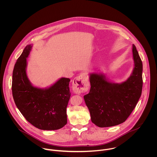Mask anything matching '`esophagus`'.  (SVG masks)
<instances>
[{"label":"esophagus","mask_w":157,"mask_h":157,"mask_svg":"<svg viewBox=\"0 0 157 157\" xmlns=\"http://www.w3.org/2000/svg\"><path fill=\"white\" fill-rule=\"evenodd\" d=\"M89 88V80L85 74H81L76 77L72 82V90L74 93L80 94L87 91Z\"/></svg>","instance_id":"1"}]
</instances>
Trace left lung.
I'll use <instances>...</instances> for the list:
<instances>
[{
  "label": "left lung",
  "instance_id": "left-lung-1",
  "mask_svg": "<svg viewBox=\"0 0 157 157\" xmlns=\"http://www.w3.org/2000/svg\"><path fill=\"white\" fill-rule=\"evenodd\" d=\"M132 72L128 79L113 83L100 72L90 74V89L84 95L92 122L100 128L111 127L124 122L134 109L143 87V63L134 45Z\"/></svg>",
  "mask_w": 157,
  "mask_h": 157
}]
</instances>
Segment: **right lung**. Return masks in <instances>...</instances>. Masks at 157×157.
<instances>
[{
  "label": "right lung",
  "mask_w": 157,
  "mask_h": 157,
  "mask_svg": "<svg viewBox=\"0 0 157 157\" xmlns=\"http://www.w3.org/2000/svg\"><path fill=\"white\" fill-rule=\"evenodd\" d=\"M32 46L28 45L25 48L14 65L12 80L13 98L19 111L32 125L42 130H57L67 123L70 79L62 77L45 88L33 86L26 74V59Z\"/></svg>",
  "instance_id": "right-lung-1"
}]
</instances>
